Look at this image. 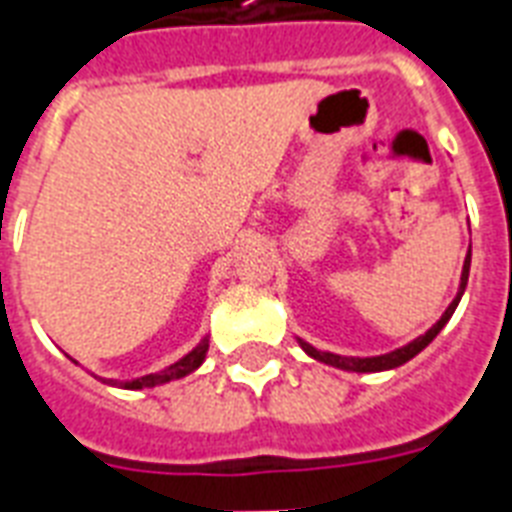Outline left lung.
I'll use <instances>...</instances> for the list:
<instances>
[{"label":"left lung","instance_id":"obj_1","mask_svg":"<svg viewBox=\"0 0 512 512\" xmlns=\"http://www.w3.org/2000/svg\"><path fill=\"white\" fill-rule=\"evenodd\" d=\"M467 276H470V255H467V260H464V268H462V287H459V295L454 298V303L446 308V314L440 317V322L432 330H427V333L421 335V338H416L413 343H408V346H403V349L392 351V354H384V357H338V354H330V351H317L314 346H308V343L300 341V346L311 354V357H317V360L327 362V365H335V368H343V370H354V373H376V370H389V368H397V365H403V362H408L411 357H416L424 346H429V341L435 338V335L443 330V325H446L448 319H451V314H454V308L459 306V298H462L464 292V284H467Z\"/></svg>","mask_w":512,"mask_h":512}]
</instances>
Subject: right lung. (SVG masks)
<instances>
[{
	"label": "right lung",
	"mask_w": 512,
	"mask_h": 512,
	"mask_svg": "<svg viewBox=\"0 0 512 512\" xmlns=\"http://www.w3.org/2000/svg\"><path fill=\"white\" fill-rule=\"evenodd\" d=\"M206 349H209V341H201L198 346H195L187 357H182L179 362H174L171 368L161 370V373H150V376H142L136 378V381H128L126 389H142V386H158V384H166V381H174V378H182L187 376V373H193L201 362H204L206 357Z\"/></svg>",
	"instance_id": "add662e5"
}]
</instances>
